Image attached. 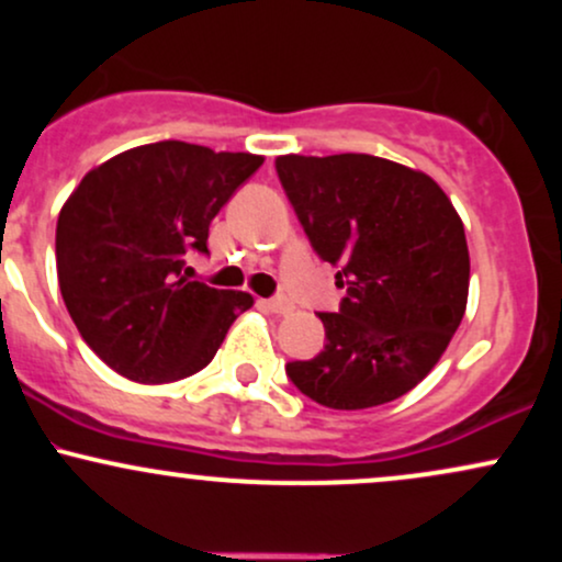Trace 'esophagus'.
I'll return each mask as SVG.
<instances>
[{
	"instance_id": "obj_1",
	"label": "esophagus",
	"mask_w": 562,
	"mask_h": 562,
	"mask_svg": "<svg viewBox=\"0 0 562 562\" xmlns=\"http://www.w3.org/2000/svg\"><path fill=\"white\" fill-rule=\"evenodd\" d=\"M263 308H269L272 314H290L293 312V303H290L288 299H267L261 301Z\"/></svg>"
}]
</instances>
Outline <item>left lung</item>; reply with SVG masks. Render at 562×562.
<instances>
[{"mask_svg":"<svg viewBox=\"0 0 562 562\" xmlns=\"http://www.w3.org/2000/svg\"><path fill=\"white\" fill-rule=\"evenodd\" d=\"M277 173L322 261L340 267L338 314H319L325 351L285 370L330 409H370L438 364L468 306L465 227L428 173L393 160L280 156Z\"/></svg>","mask_w":562,"mask_h":562,"instance_id":"1","label":"left lung"}]
</instances>
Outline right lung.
Masks as SVG:
<instances>
[{
  "label": "right lung",
  "instance_id": "1",
  "mask_svg": "<svg viewBox=\"0 0 562 562\" xmlns=\"http://www.w3.org/2000/svg\"><path fill=\"white\" fill-rule=\"evenodd\" d=\"M263 164L190 142H153L87 171L57 218V282L81 338L134 383H171L214 359L243 290L187 280L222 205Z\"/></svg>",
  "mask_w": 562,
  "mask_h": 562
}]
</instances>
